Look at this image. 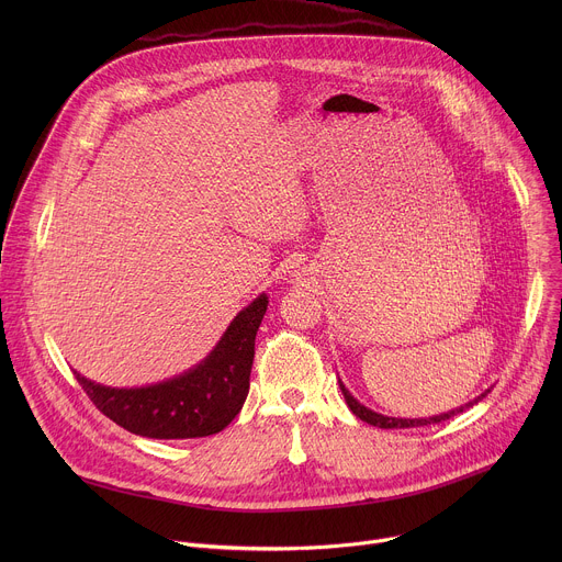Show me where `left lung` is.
<instances>
[{
	"label": "left lung",
	"mask_w": 562,
	"mask_h": 562,
	"mask_svg": "<svg viewBox=\"0 0 562 562\" xmlns=\"http://www.w3.org/2000/svg\"><path fill=\"white\" fill-rule=\"evenodd\" d=\"M340 389H342V395H345V400H347V405H349V409L362 420V423H369V425H373V427H380V429H409V427H425V425H436V423H442V420H449V418H453V416H458V414H462L464 409H469V407H473V405H477L480 400H483L487 393H490V389L485 391V393H480L477 397H473V400H469L467 405H462V407H456V409H451V412H447V414H440V416H429V418H391V416H382V414H375V412H371L369 407H364V405H360L358 400L349 393V389L342 384V380H340Z\"/></svg>",
	"instance_id": "1"
}]
</instances>
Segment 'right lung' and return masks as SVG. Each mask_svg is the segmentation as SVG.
<instances>
[{"mask_svg": "<svg viewBox=\"0 0 562 562\" xmlns=\"http://www.w3.org/2000/svg\"><path fill=\"white\" fill-rule=\"evenodd\" d=\"M267 304V293H260L233 317L220 342L200 364L165 382L115 389L98 384L77 371L75 378L106 418L135 436L157 440L213 436L245 405L256 356V334Z\"/></svg>", "mask_w": 562, "mask_h": 562, "instance_id": "add662e5", "label": "right lung"}]
</instances>
